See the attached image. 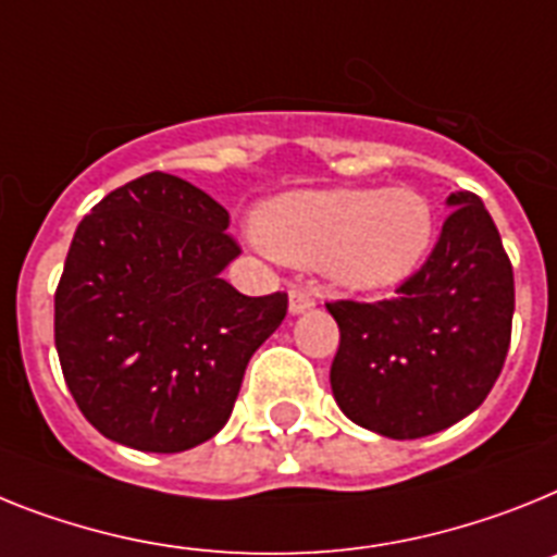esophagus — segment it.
Masks as SVG:
<instances>
[{
    "instance_id": "esophagus-1",
    "label": "esophagus",
    "mask_w": 557,
    "mask_h": 557,
    "mask_svg": "<svg viewBox=\"0 0 557 557\" xmlns=\"http://www.w3.org/2000/svg\"><path fill=\"white\" fill-rule=\"evenodd\" d=\"M317 306V297L311 292H302V288H292L288 294V314L297 317V314H306L311 308Z\"/></svg>"
}]
</instances>
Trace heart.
I'll return each mask as SVG.
<instances>
[{"label": "heart", "mask_w": 557, "mask_h": 557, "mask_svg": "<svg viewBox=\"0 0 557 557\" xmlns=\"http://www.w3.org/2000/svg\"><path fill=\"white\" fill-rule=\"evenodd\" d=\"M255 228L283 263L322 265L334 286L376 294L413 277L436 221L413 189H302L263 203Z\"/></svg>", "instance_id": "1"}]
</instances>
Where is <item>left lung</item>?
<instances>
[{"mask_svg": "<svg viewBox=\"0 0 557 557\" xmlns=\"http://www.w3.org/2000/svg\"><path fill=\"white\" fill-rule=\"evenodd\" d=\"M453 209L428 263L394 300L329 302L339 325L331 391L350 422L387 438L450 428L487 399L516 311L512 265L475 195Z\"/></svg>", "mask_w": 557, "mask_h": 557, "instance_id": "1", "label": "left lung"}]
</instances>
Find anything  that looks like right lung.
Instances as JSON below:
<instances>
[{
    "label": "right lung",
    "instance_id": "right-lung-1",
    "mask_svg": "<svg viewBox=\"0 0 557 557\" xmlns=\"http://www.w3.org/2000/svg\"><path fill=\"white\" fill-rule=\"evenodd\" d=\"M226 226L218 200L166 172L119 186L78 223L55 288V350L101 436L181 453L228 422L288 297L228 286L221 271L240 249Z\"/></svg>",
    "mask_w": 557,
    "mask_h": 557
}]
</instances>
